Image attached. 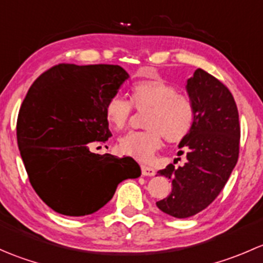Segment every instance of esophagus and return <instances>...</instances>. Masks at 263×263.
<instances>
[{
    "instance_id": "34e87169",
    "label": "esophagus",
    "mask_w": 263,
    "mask_h": 263,
    "mask_svg": "<svg viewBox=\"0 0 263 263\" xmlns=\"http://www.w3.org/2000/svg\"><path fill=\"white\" fill-rule=\"evenodd\" d=\"M141 172H142V176H146V177H153L156 174L155 169L147 165H141Z\"/></svg>"
}]
</instances>
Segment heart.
<instances>
[{
    "instance_id": "1",
    "label": "heart",
    "mask_w": 263,
    "mask_h": 263,
    "mask_svg": "<svg viewBox=\"0 0 263 263\" xmlns=\"http://www.w3.org/2000/svg\"><path fill=\"white\" fill-rule=\"evenodd\" d=\"M134 108L145 113V131L128 132L119 139L118 148L124 155L148 161L161 146V140L177 144L192 131L196 121L195 104L190 97L178 92L174 85L161 78L137 81L129 90V100L110 98L105 105L108 122L116 129L128 124Z\"/></svg>"
}]
</instances>
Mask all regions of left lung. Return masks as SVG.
<instances>
[{"label":"left lung","mask_w":263,"mask_h":263,"mask_svg":"<svg viewBox=\"0 0 263 263\" xmlns=\"http://www.w3.org/2000/svg\"><path fill=\"white\" fill-rule=\"evenodd\" d=\"M185 87L196 109L195 126L179 142L187 163L158 172L171 179L172 192L156 206L178 219L205 210L219 196L238 161L240 140L237 104L221 81L197 68Z\"/></svg>","instance_id":"1"}]
</instances>
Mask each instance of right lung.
Instances as JSON below:
<instances>
[{"label": "right lung", "mask_w": 263, "mask_h": 263, "mask_svg": "<svg viewBox=\"0 0 263 263\" xmlns=\"http://www.w3.org/2000/svg\"><path fill=\"white\" fill-rule=\"evenodd\" d=\"M127 79L118 65L60 63L29 89L17 116L18 150L34 191L55 213H95L119 183L141 176L129 156L90 151L112 136L105 105Z\"/></svg>", "instance_id": "obj_1"}]
</instances>
